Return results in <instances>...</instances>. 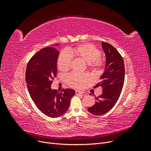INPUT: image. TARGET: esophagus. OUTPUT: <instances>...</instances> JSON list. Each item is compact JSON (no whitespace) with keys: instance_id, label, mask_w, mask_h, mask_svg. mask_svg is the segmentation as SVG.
<instances>
[{"instance_id":"1","label":"esophagus","mask_w":151,"mask_h":151,"mask_svg":"<svg viewBox=\"0 0 151 151\" xmlns=\"http://www.w3.org/2000/svg\"><path fill=\"white\" fill-rule=\"evenodd\" d=\"M84 93V92H83V91H79V90H76V94L79 95V94H83Z\"/></svg>"}]
</instances>
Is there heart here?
<instances>
[{"label":"heart","mask_w":151,"mask_h":151,"mask_svg":"<svg viewBox=\"0 0 151 151\" xmlns=\"http://www.w3.org/2000/svg\"><path fill=\"white\" fill-rule=\"evenodd\" d=\"M72 53H75L77 57L88 63L89 67L96 70L103 65V62L100 59L101 52L94 45L84 43L77 46L72 49L70 52L67 50H63L59 55L57 59V67L62 72L68 70L70 68L72 61ZM88 75L80 73H72L67 77L68 84L74 88H81L85 82L88 80Z\"/></svg>","instance_id":"b5f03b06"}]
</instances>
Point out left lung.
Returning <instances> with one entry per match:
<instances>
[{
    "mask_svg": "<svg viewBox=\"0 0 151 151\" xmlns=\"http://www.w3.org/2000/svg\"><path fill=\"white\" fill-rule=\"evenodd\" d=\"M106 56V64L101 82L94 88L101 86L103 94L96 97L95 104L88 110L95 115H102L115 106L119 98L124 84L125 65L123 58L116 48L108 43L102 42Z\"/></svg>",
    "mask_w": 151,
    "mask_h": 151,
    "instance_id": "obj_1",
    "label": "left lung"
}]
</instances>
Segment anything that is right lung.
I'll list each match as a JSON object with an SVG mask.
<instances>
[{"label": "right lung", "mask_w": 151, "mask_h": 151, "mask_svg": "<svg viewBox=\"0 0 151 151\" xmlns=\"http://www.w3.org/2000/svg\"><path fill=\"white\" fill-rule=\"evenodd\" d=\"M58 55V50L53 47L42 49L31 57L26 71L27 87L32 99L41 111L51 118L63 115L75 95L73 89H63L60 93L51 88L57 72Z\"/></svg>", "instance_id": "1"}]
</instances>
